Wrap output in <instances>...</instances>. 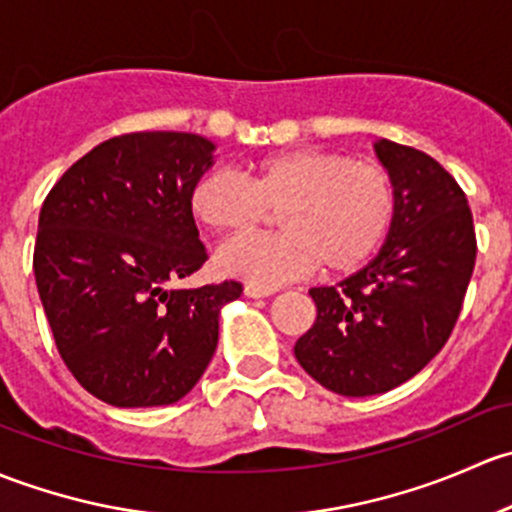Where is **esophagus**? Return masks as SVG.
<instances>
[{"label":"esophagus","mask_w":512,"mask_h":512,"mask_svg":"<svg viewBox=\"0 0 512 512\" xmlns=\"http://www.w3.org/2000/svg\"><path fill=\"white\" fill-rule=\"evenodd\" d=\"M244 293L249 295V298H268V295L276 293V288H266V286H254V283H246Z\"/></svg>","instance_id":"esophagus-1"}]
</instances>
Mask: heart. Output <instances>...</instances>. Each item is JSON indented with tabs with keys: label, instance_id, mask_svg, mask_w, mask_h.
I'll return each instance as SVG.
<instances>
[{
	"label": "heart",
	"instance_id": "b5f03b06",
	"mask_svg": "<svg viewBox=\"0 0 512 512\" xmlns=\"http://www.w3.org/2000/svg\"><path fill=\"white\" fill-rule=\"evenodd\" d=\"M249 184L229 172L199 177L189 207L207 229L246 236L271 212L286 231L226 244L217 268L254 286H278L323 263L328 273L365 266L387 236L394 217V187L374 162L340 152L293 147L251 162Z\"/></svg>",
	"mask_w": 512,
	"mask_h": 512
}]
</instances>
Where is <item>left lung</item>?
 Here are the masks:
<instances>
[{
  "mask_svg": "<svg viewBox=\"0 0 512 512\" xmlns=\"http://www.w3.org/2000/svg\"><path fill=\"white\" fill-rule=\"evenodd\" d=\"M374 155L394 187V217L379 254L335 286L310 288L318 318L293 352L342 397L389 392L446 345L476 263L463 189L434 157L392 140Z\"/></svg>",
  "mask_w": 512,
  "mask_h": 512,
  "instance_id": "8db88e82",
  "label": "left lung"
}]
</instances>
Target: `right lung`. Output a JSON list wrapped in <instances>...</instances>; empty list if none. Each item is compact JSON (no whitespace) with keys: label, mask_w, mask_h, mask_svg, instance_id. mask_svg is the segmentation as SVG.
Masks as SVG:
<instances>
[{"label":"right lung","mask_w":512,"mask_h":512,"mask_svg":"<svg viewBox=\"0 0 512 512\" xmlns=\"http://www.w3.org/2000/svg\"><path fill=\"white\" fill-rule=\"evenodd\" d=\"M194 133H130L66 170L39 214L34 273L63 362L100 402L165 407L192 392L241 283L167 288L207 261L189 194L214 165Z\"/></svg>","instance_id":"obj_1"}]
</instances>
